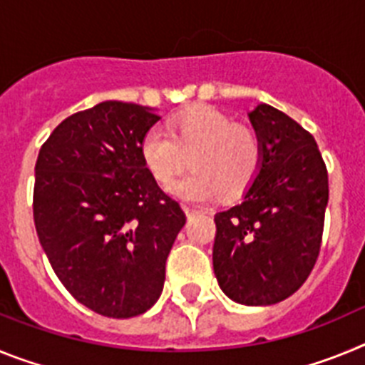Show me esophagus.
<instances>
[{
	"label": "esophagus",
	"mask_w": 365,
	"mask_h": 365,
	"mask_svg": "<svg viewBox=\"0 0 365 365\" xmlns=\"http://www.w3.org/2000/svg\"><path fill=\"white\" fill-rule=\"evenodd\" d=\"M201 210H197V208H193V206H185V214L188 215V217H192V215L199 214Z\"/></svg>",
	"instance_id": "1"
}]
</instances>
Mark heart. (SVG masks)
I'll return each instance as SVG.
<instances>
[{
    "label": "heart",
    "instance_id": "heart-1",
    "mask_svg": "<svg viewBox=\"0 0 365 365\" xmlns=\"http://www.w3.org/2000/svg\"><path fill=\"white\" fill-rule=\"evenodd\" d=\"M140 157L155 180L172 182L170 192L186 201H210L217 193L235 197L252 185L263 163V143L248 125L235 124L210 106L179 113L168 131L151 128L140 143Z\"/></svg>",
    "mask_w": 365,
    "mask_h": 365
}]
</instances>
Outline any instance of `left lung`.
Returning a JSON list of instances; mask_svg holds the SVG:
<instances>
[{"instance_id": "1", "label": "left lung", "mask_w": 365, "mask_h": 365, "mask_svg": "<svg viewBox=\"0 0 365 365\" xmlns=\"http://www.w3.org/2000/svg\"><path fill=\"white\" fill-rule=\"evenodd\" d=\"M263 163L240 205L215 214L214 272L230 299L272 305L294 294L320 254L329 179L314 137L285 113H248Z\"/></svg>"}]
</instances>
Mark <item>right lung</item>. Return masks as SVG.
I'll list each match as a JSON object with an SVG mask.
<instances>
[{"label": "right lung", "mask_w": 365, "mask_h": 365, "mask_svg": "<svg viewBox=\"0 0 365 365\" xmlns=\"http://www.w3.org/2000/svg\"><path fill=\"white\" fill-rule=\"evenodd\" d=\"M159 115L108 100L67 117L41 146L34 225L58 279L87 309L133 318L159 299L186 215L140 157Z\"/></svg>", "instance_id": "1"}]
</instances>
